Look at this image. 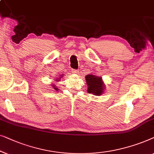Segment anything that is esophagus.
I'll return each mask as SVG.
<instances>
[{
  "mask_svg": "<svg viewBox=\"0 0 154 154\" xmlns=\"http://www.w3.org/2000/svg\"><path fill=\"white\" fill-rule=\"evenodd\" d=\"M72 72L74 73V74H77V73L79 72V70H75V69H73V70H72Z\"/></svg>",
  "mask_w": 154,
  "mask_h": 154,
  "instance_id": "34e87169",
  "label": "esophagus"
}]
</instances>
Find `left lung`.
<instances>
[{"mask_svg": "<svg viewBox=\"0 0 154 154\" xmlns=\"http://www.w3.org/2000/svg\"><path fill=\"white\" fill-rule=\"evenodd\" d=\"M86 84H88V94H94L96 96H100L103 94L105 86L102 82V78L94 75H88L86 76Z\"/></svg>", "mask_w": 154, "mask_h": 154, "instance_id": "obj_1", "label": "left lung"}]
</instances>
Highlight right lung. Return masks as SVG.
I'll return each instance as SVG.
<instances>
[{
	"label": "right lung",
	"mask_w": 154,
	"mask_h": 154,
	"mask_svg": "<svg viewBox=\"0 0 154 154\" xmlns=\"http://www.w3.org/2000/svg\"><path fill=\"white\" fill-rule=\"evenodd\" d=\"M58 80H60V79H58ZM58 82H59V81H58ZM53 86H54V85H53ZM55 88H56V87L54 88V89H55Z\"/></svg>",
	"instance_id": "right-lung-1"
}]
</instances>
